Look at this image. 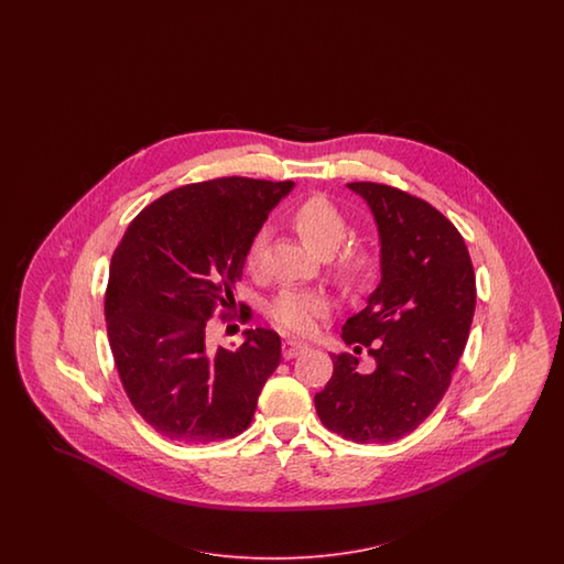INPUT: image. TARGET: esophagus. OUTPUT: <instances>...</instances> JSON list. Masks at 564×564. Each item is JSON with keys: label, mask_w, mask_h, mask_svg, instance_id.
<instances>
[{"label": "esophagus", "mask_w": 564, "mask_h": 564, "mask_svg": "<svg viewBox=\"0 0 564 564\" xmlns=\"http://www.w3.org/2000/svg\"><path fill=\"white\" fill-rule=\"evenodd\" d=\"M304 351H307L306 343L293 341V339L283 343V358L285 359L297 358V356H302Z\"/></svg>", "instance_id": "esophagus-1"}]
</instances>
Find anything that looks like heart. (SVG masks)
Instances as JSON below:
<instances>
[{"instance_id":"b5f03b06","label":"heart","mask_w":564,"mask_h":564,"mask_svg":"<svg viewBox=\"0 0 564 564\" xmlns=\"http://www.w3.org/2000/svg\"><path fill=\"white\" fill-rule=\"evenodd\" d=\"M290 221L295 231L306 239L318 252H335L333 269L345 285H359L368 281L378 269V250L368 241H347L351 223L339 206L323 194H312L291 208ZM343 248L339 249L338 246ZM267 250V231H258L248 246L246 267L248 271H258ZM330 310V300L325 291L297 290L288 288L279 291L269 306V316L281 330L293 335H310Z\"/></svg>"}]
</instances>
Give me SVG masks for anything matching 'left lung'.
<instances>
[{
  "label": "left lung",
  "instance_id": "obj_1",
  "mask_svg": "<svg viewBox=\"0 0 564 564\" xmlns=\"http://www.w3.org/2000/svg\"><path fill=\"white\" fill-rule=\"evenodd\" d=\"M349 188L375 213L382 281L368 306L343 325V341L375 359L333 356V376L314 397L330 432L354 443H393L411 434L451 387L476 310V274L459 229L405 189L375 182Z\"/></svg>",
  "mask_w": 564,
  "mask_h": 564
}]
</instances>
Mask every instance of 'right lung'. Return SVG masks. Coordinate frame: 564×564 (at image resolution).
<instances>
[{"mask_svg":"<svg viewBox=\"0 0 564 564\" xmlns=\"http://www.w3.org/2000/svg\"><path fill=\"white\" fill-rule=\"evenodd\" d=\"M293 182L217 177L171 189L128 225L109 267L105 321L123 391L138 415L175 443L234 438L281 361L274 330L250 328L236 349L208 341L215 314L236 307L250 241ZM231 328V326H227Z\"/></svg>","mask_w":564,"mask_h":564,"instance_id":"1","label":"right lung"}]
</instances>
